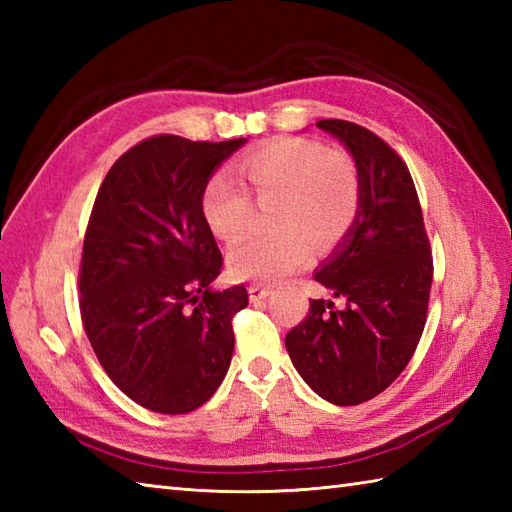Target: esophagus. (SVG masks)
Returning <instances> with one entry per match:
<instances>
[{
    "label": "esophagus",
    "mask_w": 512,
    "mask_h": 512,
    "mask_svg": "<svg viewBox=\"0 0 512 512\" xmlns=\"http://www.w3.org/2000/svg\"><path fill=\"white\" fill-rule=\"evenodd\" d=\"M270 295H273V290L266 288V286H250V288H248L250 301H262V299H266V297H270Z\"/></svg>",
    "instance_id": "esophagus-1"
}]
</instances>
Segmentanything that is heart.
<instances>
[{"mask_svg": "<svg viewBox=\"0 0 512 512\" xmlns=\"http://www.w3.org/2000/svg\"><path fill=\"white\" fill-rule=\"evenodd\" d=\"M239 178L259 204L273 200V231L248 237L228 250L237 279L273 284L308 262L310 244L334 246L354 226L363 184L352 156L314 140L286 138L250 151L237 165ZM200 211L215 237L233 242L246 231L253 200L244 187L217 173L204 184Z\"/></svg>", "mask_w": 512, "mask_h": 512, "instance_id": "1", "label": "heart"}]
</instances>
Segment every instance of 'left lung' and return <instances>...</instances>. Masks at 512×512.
<instances>
[{"label": "left lung", "mask_w": 512, "mask_h": 512, "mask_svg": "<svg viewBox=\"0 0 512 512\" xmlns=\"http://www.w3.org/2000/svg\"><path fill=\"white\" fill-rule=\"evenodd\" d=\"M361 173L363 200L354 226L314 279L345 306L312 299L310 312L286 336L301 378L332 405L372 400L411 361L427 323L433 259L411 173L369 129L325 118Z\"/></svg>", "instance_id": "8db88e82"}]
</instances>
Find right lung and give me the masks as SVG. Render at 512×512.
I'll list each match as a JSON object with an SVG mask.
<instances>
[{
    "mask_svg": "<svg viewBox=\"0 0 512 512\" xmlns=\"http://www.w3.org/2000/svg\"><path fill=\"white\" fill-rule=\"evenodd\" d=\"M246 138L151 136L118 158L83 239L81 319L112 383L140 407L189 413L222 385L244 286L213 290L222 253L200 198Z\"/></svg>",
    "mask_w": 512,
    "mask_h": 512,
    "instance_id": "obj_1",
    "label": "right lung"
}]
</instances>
